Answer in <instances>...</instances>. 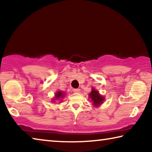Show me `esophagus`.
<instances>
[{
    "mask_svg": "<svg viewBox=\"0 0 152 152\" xmlns=\"http://www.w3.org/2000/svg\"><path fill=\"white\" fill-rule=\"evenodd\" d=\"M73 91L75 93H79L80 92V89H73Z\"/></svg>",
    "mask_w": 152,
    "mask_h": 152,
    "instance_id": "34e87169",
    "label": "esophagus"
}]
</instances>
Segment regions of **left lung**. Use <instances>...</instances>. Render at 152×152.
Returning a JSON list of instances; mask_svg holds the SVG:
<instances>
[{
  "label": "left lung",
  "mask_w": 152,
  "mask_h": 152,
  "mask_svg": "<svg viewBox=\"0 0 152 152\" xmlns=\"http://www.w3.org/2000/svg\"><path fill=\"white\" fill-rule=\"evenodd\" d=\"M89 98L91 99V102H93V105L96 107H98L103 103V102L105 100V98L99 94V91H97L94 88L91 91V93L89 94Z\"/></svg>",
  "instance_id": "8db88e82"
}]
</instances>
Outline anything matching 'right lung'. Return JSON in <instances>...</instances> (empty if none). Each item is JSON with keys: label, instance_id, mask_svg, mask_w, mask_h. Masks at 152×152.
I'll use <instances>...</instances> for the list:
<instances>
[{"label": "right lung", "instance_id": "1", "mask_svg": "<svg viewBox=\"0 0 152 152\" xmlns=\"http://www.w3.org/2000/svg\"><path fill=\"white\" fill-rule=\"evenodd\" d=\"M64 98V92H63V91H58L57 92H56L55 96H54V99H53V102H53H55V100H61V102L62 101V98Z\"/></svg>", "mask_w": 152, "mask_h": 152}]
</instances>
